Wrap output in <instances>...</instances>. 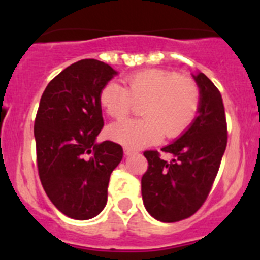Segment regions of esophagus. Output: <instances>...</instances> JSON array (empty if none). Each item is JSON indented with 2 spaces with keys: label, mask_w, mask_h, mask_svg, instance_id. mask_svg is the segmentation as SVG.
<instances>
[{
  "label": "esophagus",
  "mask_w": 260,
  "mask_h": 260,
  "mask_svg": "<svg viewBox=\"0 0 260 260\" xmlns=\"http://www.w3.org/2000/svg\"><path fill=\"white\" fill-rule=\"evenodd\" d=\"M123 152H125V155L130 156V155H133V153L137 152V151L133 150V148H128V147H125V148H123Z\"/></svg>",
  "instance_id": "esophagus-1"
}]
</instances>
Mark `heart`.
Here are the masks:
<instances>
[{
    "instance_id": "b5f03b06",
    "label": "heart",
    "mask_w": 260,
    "mask_h": 260,
    "mask_svg": "<svg viewBox=\"0 0 260 260\" xmlns=\"http://www.w3.org/2000/svg\"><path fill=\"white\" fill-rule=\"evenodd\" d=\"M125 87L109 82L99 93L105 113L122 118L134 103L142 105V119H122L108 127L112 141L128 148L153 146L167 138H177L198 114L201 89L194 79L168 70L139 71L123 79Z\"/></svg>"
}]
</instances>
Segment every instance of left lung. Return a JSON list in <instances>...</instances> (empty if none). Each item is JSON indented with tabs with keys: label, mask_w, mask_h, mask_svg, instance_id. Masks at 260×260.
I'll return each instance as SVG.
<instances>
[{
	"label": "left lung",
	"mask_w": 260,
	"mask_h": 260,
	"mask_svg": "<svg viewBox=\"0 0 260 260\" xmlns=\"http://www.w3.org/2000/svg\"><path fill=\"white\" fill-rule=\"evenodd\" d=\"M192 77L201 89L198 116L176 142L161 148L173 155L172 161L157 151L143 152L148 169L142 177V198L148 213L162 222L187 219L202 207L228 142L221 93L203 73Z\"/></svg>",
	"instance_id": "1"
}]
</instances>
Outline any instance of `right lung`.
I'll use <instances>...</instances> for the list:
<instances>
[{"label": "right lung", "instance_id": "1", "mask_svg": "<svg viewBox=\"0 0 260 260\" xmlns=\"http://www.w3.org/2000/svg\"><path fill=\"white\" fill-rule=\"evenodd\" d=\"M117 71L98 59H80L53 78L36 113V161L48 198L63 215L88 220L104 210L108 183L122 147L96 143L103 121L99 93Z\"/></svg>", "mask_w": 260, "mask_h": 260}]
</instances>
